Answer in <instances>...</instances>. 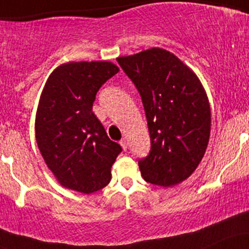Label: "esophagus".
Returning <instances> with one entry per match:
<instances>
[{
  "label": "esophagus",
  "instance_id": "esophagus-1",
  "mask_svg": "<svg viewBox=\"0 0 249 249\" xmlns=\"http://www.w3.org/2000/svg\"><path fill=\"white\" fill-rule=\"evenodd\" d=\"M121 145H122L123 150H124V151H126V150H127V141H126V139L123 138L122 141H121Z\"/></svg>",
  "mask_w": 249,
  "mask_h": 249
}]
</instances>
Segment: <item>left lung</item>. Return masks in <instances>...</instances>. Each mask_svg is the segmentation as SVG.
Returning a JSON list of instances; mask_svg holds the SVG:
<instances>
[{"label":"left lung","mask_w":249,"mask_h":249,"mask_svg":"<svg viewBox=\"0 0 249 249\" xmlns=\"http://www.w3.org/2000/svg\"><path fill=\"white\" fill-rule=\"evenodd\" d=\"M142 97L151 150L138 161L145 181L170 187L192 174L210 141L211 108L204 87L170 51L152 48L117 58Z\"/></svg>","instance_id":"obj_1"}]
</instances>
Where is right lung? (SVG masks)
<instances>
[{
    "mask_svg": "<svg viewBox=\"0 0 249 249\" xmlns=\"http://www.w3.org/2000/svg\"><path fill=\"white\" fill-rule=\"evenodd\" d=\"M119 69L111 62H70L49 76L36 113V142L62 186L84 194L104 188L122 152L92 111L98 90Z\"/></svg>",
    "mask_w": 249,
    "mask_h": 249,
    "instance_id": "1",
    "label": "right lung"
}]
</instances>
